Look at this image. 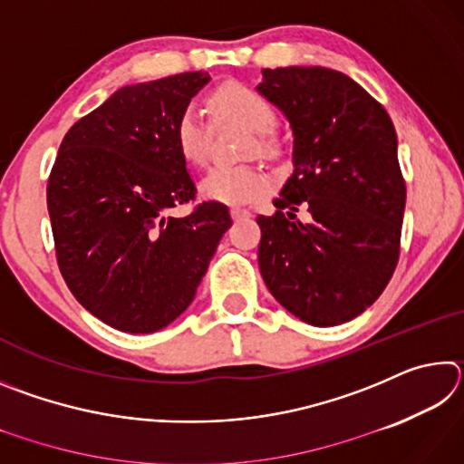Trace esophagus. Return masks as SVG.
I'll return each mask as SVG.
<instances>
[{"mask_svg": "<svg viewBox=\"0 0 464 464\" xmlns=\"http://www.w3.org/2000/svg\"><path fill=\"white\" fill-rule=\"evenodd\" d=\"M231 217H233V221H241V218H249V217H251V213H249L247 208L233 207V208H231Z\"/></svg>", "mask_w": 464, "mask_h": 464, "instance_id": "1", "label": "esophagus"}]
</instances>
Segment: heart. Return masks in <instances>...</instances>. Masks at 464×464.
<instances>
[{"mask_svg":"<svg viewBox=\"0 0 464 464\" xmlns=\"http://www.w3.org/2000/svg\"><path fill=\"white\" fill-rule=\"evenodd\" d=\"M208 108L217 121H233L256 132L260 151H270V129L276 122V112L268 100L241 83H225L208 96ZM179 155L190 166H204L210 151V127L194 108H186L174 129ZM268 179L251 166L215 168L200 182V194L207 200L223 204H247L262 196Z\"/></svg>","mask_w":464,"mask_h":464,"instance_id":"1","label":"heart"}]
</instances>
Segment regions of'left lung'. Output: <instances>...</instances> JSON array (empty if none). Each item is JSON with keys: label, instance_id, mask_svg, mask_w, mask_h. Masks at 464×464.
Instances as JSON below:
<instances>
[{"label": "left lung", "instance_id": "1", "mask_svg": "<svg viewBox=\"0 0 464 464\" xmlns=\"http://www.w3.org/2000/svg\"><path fill=\"white\" fill-rule=\"evenodd\" d=\"M257 93L293 130V176L274 198L257 264L272 296L304 324L358 317L395 272L405 213L397 132L387 110L325 67L262 69ZM310 210L309 224L295 218Z\"/></svg>", "mask_w": 464, "mask_h": 464}]
</instances>
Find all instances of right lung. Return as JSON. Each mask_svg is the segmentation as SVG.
Returning <instances> with one entry per match:
<instances>
[{
  "mask_svg": "<svg viewBox=\"0 0 464 464\" xmlns=\"http://www.w3.org/2000/svg\"><path fill=\"white\" fill-rule=\"evenodd\" d=\"M208 82L190 72L124 85L59 147L46 186L59 270L82 307L121 332L182 315L233 223L221 202L168 215L194 200L174 129Z\"/></svg>",
  "mask_w": 464,
  "mask_h": 464,
  "instance_id": "right-lung-1",
  "label": "right lung"
}]
</instances>
